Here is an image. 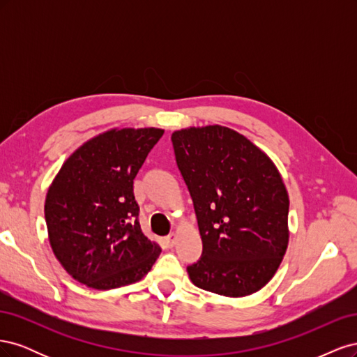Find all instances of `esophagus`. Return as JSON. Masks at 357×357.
Instances as JSON below:
<instances>
[{"instance_id": "1", "label": "esophagus", "mask_w": 357, "mask_h": 357, "mask_svg": "<svg viewBox=\"0 0 357 357\" xmlns=\"http://www.w3.org/2000/svg\"><path fill=\"white\" fill-rule=\"evenodd\" d=\"M176 241H177V234H174V232L169 234L168 236H165V240H164L167 247H172V245L176 244Z\"/></svg>"}]
</instances>
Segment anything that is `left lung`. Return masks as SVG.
<instances>
[{"instance_id":"obj_1","label":"left lung","mask_w":357,"mask_h":357,"mask_svg":"<svg viewBox=\"0 0 357 357\" xmlns=\"http://www.w3.org/2000/svg\"><path fill=\"white\" fill-rule=\"evenodd\" d=\"M171 142L202 240L190 282L231 298L261 290L289 243V195L274 162L220 125L181 129Z\"/></svg>"}]
</instances>
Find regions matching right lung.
I'll list each match as a JSON object with an SVG mask.
<instances>
[{
  "instance_id": "right-lung-1",
  "label": "right lung",
  "mask_w": 357,
  "mask_h": 357,
  "mask_svg": "<svg viewBox=\"0 0 357 357\" xmlns=\"http://www.w3.org/2000/svg\"><path fill=\"white\" fill-rule=\"evenodd\" d=\"M164 135L159 128L112 129L63 162L45 204L49 241L66 271L98 290L142 280L160 247L142 232L134 178Z\"/></svg>"
}]
</instances>
